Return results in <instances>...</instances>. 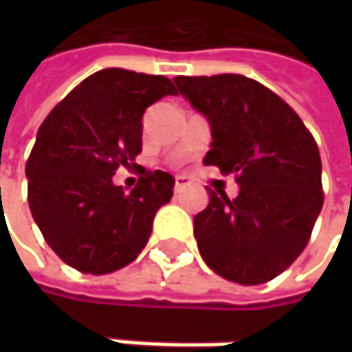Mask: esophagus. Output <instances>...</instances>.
Listing matches in <instances>:
<instances>
[{
	"instance_id": "1",
	"label": "esophagus",
	"mask_w": 352,
	"mask_h": 352,
	"mask_svg": "<svg viewBox=\"0 0 352 352\" xmlns=\"http://www.w3.org/2000/svg\"><path fill=\"white\" fill-rule=\"evenodd\" d=\"M191 185V177L187 175H177L175 177V191H181L183 187Z\"/></svg>"
}]
</instances>
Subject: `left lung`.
<instances>
[{"label":"left lung","mask_w":352,"mask_h":352,"mask_svg":"<svg viewBox=\"0 0 352 352\" xmlns=\"http://www.w3.org/2000/svg\"><path fill=\"white\" fill-rule=\"evenodd\" d=\"M179 94L210 124L204 157L234 173L239 195L210 189L193 218L206 265L241 285L267 283L306 248L322 210L316 140L279 96L245 75L175 77Z\"/></svg>","instance_id":"obj_1"}]
</instances>
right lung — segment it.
Returning <instances> with one entry per match:
<instances>
[{
    "mask_svg": "<svg viewBox=\"0 0 352 352\" xmlns=\"http://www.w3.org/2000/svg\"><path fill=\"white\" fill-rule=\"evenodd\" d=\"M177 96L163 75L102 69L54 107L26 163L28 204L48 246L73 269L104 275L132 263L175 179L140 171L136 187L113 183L142 151L144 109Z\"/></svg>",
    "mask_w": 352,
    "mask_h": 352,
    "instance_id": "right-lung-1",
    "label": "right lung"
}]
</instances>
